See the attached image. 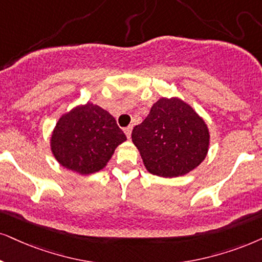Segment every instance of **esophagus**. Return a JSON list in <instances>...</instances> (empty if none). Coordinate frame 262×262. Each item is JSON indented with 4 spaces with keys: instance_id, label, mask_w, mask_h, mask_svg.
Segmentation results:
<instances>
[{
    "instance_id": "1",
    "label": "esophagus",
    "mask_w": 262,
    "mask_h": 262,
    "mask_svg": "<svg viewBox=\"0 0 262 262\" xmlns=\"http://www.w3.org/2000/svg\"><path fill=\"white\" fill-rule=\"evenodd\" d=\"M132 129H133V127H130V125H129V127H127V128H124V133H125V135H127V138H130Z\"/></svg>"
}]
</instances>
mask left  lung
<instances>
[{
    "label": "left lung",
    "instance_id": "8db88e82",
    "mask_svg": "<svg viewBox=\"0 0 262 262\" xmlns=\"http://www.w3.org/2000/svg\"><path fill=\"white\" fill-rule=\"evenodd\" d=\"M209 139L203 118L179 98L156 101L132 132L145 168L162 178L181 177L197 168L208 154Z\"/></svg>",
    "mask_w": 262,
    "mask_h": 262
}]
</instances>
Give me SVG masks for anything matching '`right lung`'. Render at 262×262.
<instances>
[{
    "label": "right lung",
    "instance_id": "obj_1",
    "mask_svg": "<svg viewBox=\"0 0 262 262\" xmlns=\"http://www.w3.org/2000/svg\"><path fill=\"white\" fill-rule=\"evenodd\" d=\"M125 140L106 110L87 102L59 118L51 137V150L66 169L88 175L101 170Z\"/></svg>",
    "mask_w": 262,
    "mask_h": 262
}]
</instances>
